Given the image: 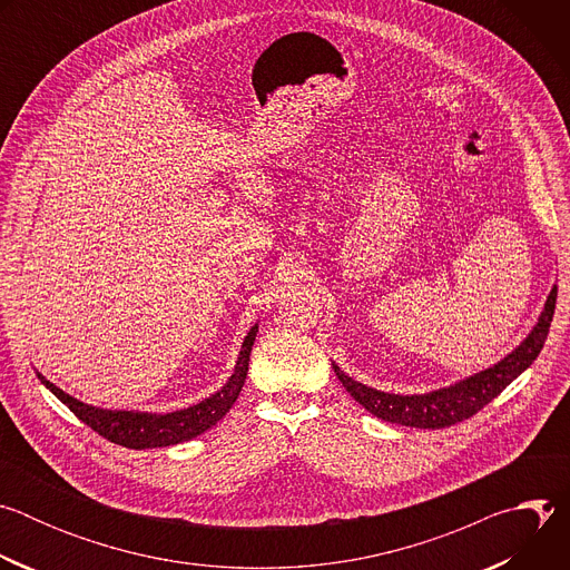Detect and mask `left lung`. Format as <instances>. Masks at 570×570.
Instances as JSON below:
<instances>
[{"label":"left lung","mask_w":570,"mask_h":570,"mask_svg":"<svg viewBox=\"0 0 570 570\" xmlns=\"http://www.w3.org/2000/svg\"><path fill=\"white\" fill-rule=\"evenodd\" d=\"M557 286H552L543 311L528 338L503 361L487 367L473 376H466L449 387H440L426 394H392L367 387L347 376L336 363L334 372L345 390L370 411L374 417L413 429H446L473 417L494 396H499L521 372H525L539 356L554 315Z\"/></svg>","instance_id":"1"}]
</instances>
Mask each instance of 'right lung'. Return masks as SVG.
Returning <instances> with one entry per match:
<instances>
[{"label": "right lung", "mask_w": 570, "mask_h": 570, "mask_svg": "<svg viewBox=\"0 0 570 570\" xmlns=\"http://www.w3.org/2000/svg\"><path fill=\"white\" fill-rule=\"evenodd\" d=\"M257 332H259V324H255V327L248 332L246 341H243L234 372L218 392H214L209 399H205L196 405H189V409L167 413V415L95 409V405L78 401V399L69 396L67 392H62L60 387H56L40 372H36V374H38L40 383H45L80 422L88 424L101 438H106L119 446H126V449L174 446V444H180V442L203 435L205 431L216 426V422H220L229 413L234 401L240 394L243 383H246L250 352H253Z\"/></svg>", "instance_id": "obj_1"}]
</instances>
